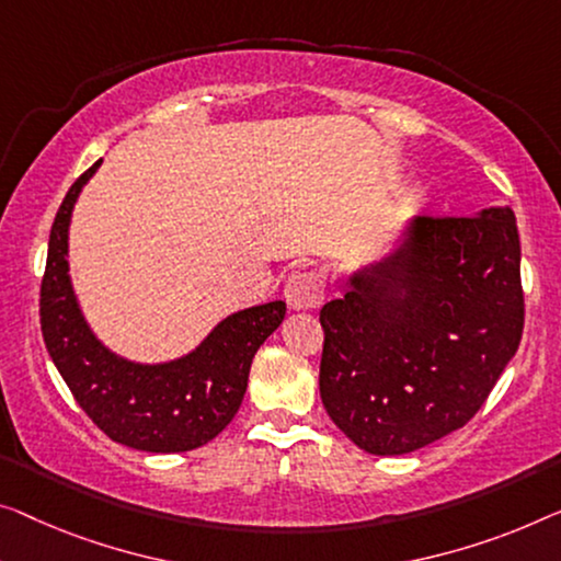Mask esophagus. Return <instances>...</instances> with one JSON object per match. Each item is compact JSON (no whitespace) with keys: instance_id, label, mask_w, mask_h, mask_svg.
<instances>
[{"instance_id":"1","label":"esophagus","mask_w":561,"mask_h":561,"mask_svg":"<svg viewBox=\"0 0 561 561\" xmlns=\"http://www.w3.org/2000/svg\"><path fill=\"white\" fill-rule=\"evenodd\" d=\"M284 299L291 309H314L324 302V279L317 272H297L284 284Z\"/></svg>"}]
</instances>
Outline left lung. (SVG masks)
Returning <instances> with one entry per match:
<instances>
[{
	"label": "left lung",
	"instance_id": "8db88e82",
	"mask_svg": "<svg viewBox=\"0 0 561 561\" xmlns=\"http://www.w3.org/2000/svg\"><path fill=\"white\" fill-rule=\"evenodd\" d=\"M320 396L345 436L403 456L471 421L524 330L522 247L508 206L417 216L320 309Z\"/></svg>",
	"mask_w": 561,
	"mask_h": 561
}]
</instances>
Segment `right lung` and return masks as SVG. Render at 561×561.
Masks as SVG:
<instances>
[{"mask_svg":"<svg viewBox=\"0 0 561 561\" xmlns=\"http://www.w3.org/2000/svg\"><path fill=\"white\" fill-rule=\"evenodd\" d=\"M100 163L72 183L49 231L39 289L42 337L78 405L107 438L148 454L194 450L237 415L256 350L279 328L287 305L277 299L239 309L196 350L169 363H133L107 350L82 317L67 264L75 201Z\"/></svg>","mask_w":561,"mask_h":561,"instance_id":"1","label":"right lung"}]
</instances>
